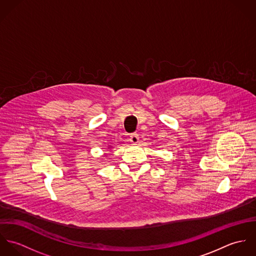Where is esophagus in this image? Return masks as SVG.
<instances>
[{
    "instance_id": "obj_1",
    "label": "esophagus",
    "mask_w": 256,
    "mask_h": 256,
    "mask_svg": "<svg viewBox=\"0 0 256 256\" xmlns=\"http://www.w3.org/2000/svg\"><path fill=\"white\" fill-rule=\"evenodd\" d=\"M130 141L133 144H137L139 142V135L137 133H133L130 135Z\"/></svg>"
}]
</instances>
